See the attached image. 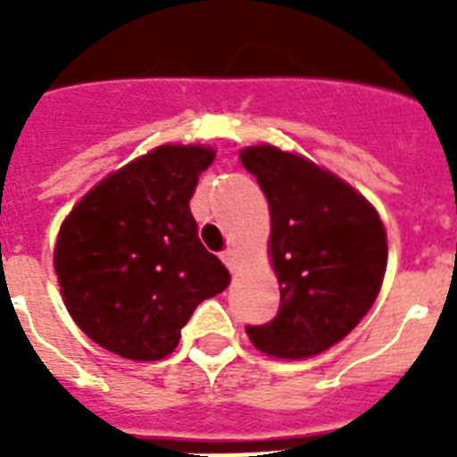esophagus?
<instances>
[{
  "instance_id": "obj_1",
  "label": "esophagus",
  "mask_w": 457,
  "mask_h": 457,
  "mask_svg": "<svg viewBox=\"0 0 457 457\" xmlns=\"http://www.w3.org/2000/svg\"><path fill=\"white\" fill-rule=\"evenodd\" d=\"M220 258H222V263L228 265L229 270H235L237 268V251L235 249H225L220 253Z\"/></svg>"
}]
</instances>
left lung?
<instances>
[{
	"label": "left lung",
	"mask_w": 457,
	"mask_h": 457,
	"mask_svg": "<svg viewBox=\"0 0 457 457\" xmlns=\"http://www.w3.org/2000/svg\"><path fill=\"white\" fill-rule=\"evenodd\" d=\"M270 206V256L279 311L246 325L251 344L299 361L344 339L375 303L386 268V235L361 194L296 154L275 146L242 152Z\"/></svg>",
	"instance_id": "1"
}]
</instances>
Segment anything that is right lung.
I'll use <instances>...</instances> for the list:
<instances>
[{"label":"right lung","mask_w":457,"mask_h":457,"mask_svg":"<svg viewBox=\"0 0 457 457\" xmlns=\"http://www.w3.org/2000/svg\"><path fill=\"white\" fill-rule=\"evenodd\" d=\"M213 156L158 146L99 182L63 222L54 251L61 294L82 332L111 353L165 358L194 308L229 285L189 211Z\"/></svg>","instance_id":"add662e5"}]
</instances>
